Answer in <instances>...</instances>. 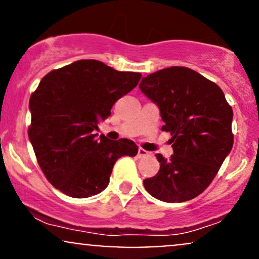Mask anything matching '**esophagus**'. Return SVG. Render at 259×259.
<instances>
[{"label":"esophagus","instance_id":"1","mask_svg":"<svg viewBox=\"0 0 259 259\" xmlns=\"http://www.w3.org/2000/svg\"><path fill=\"white\" fill-rule=\"evenodd\" d=\"M138 156H139V158H145V157L148 156V152L146 150H144V148L140 147L138 151Z\"/></svg>","mask_w":259,"mask_h":259}]
</instances>
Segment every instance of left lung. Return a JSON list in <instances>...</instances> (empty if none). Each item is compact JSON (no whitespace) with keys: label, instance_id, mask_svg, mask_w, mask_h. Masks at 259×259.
Segmentation results:
<instances>
[{"label":"left lung","instance_id":"1","mask_svg":"<svg viewBox=\"0 0 259 259\" xmlns=\"http://www.w3.org/2000/svg\"><path fill=\"white\" fill-rule=\"evenodd\" d=\"M140 89L158 106L174 154H156L160 168L144 180L154 198L169 203L198 196L214 179L234 144L233 108L215 82L186 67L142 78Z\"/></svg>","mask_w":259,"mask_h":259}]
</instances>
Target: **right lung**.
Masks as SVG:
<instances>
[{
  "label": "right lung",
  "mask_w": 259,
  "mask_h": 259,
  "mask_svg": "<svg viewBox=\"0 0 259 259\" xmlns=\"http://www.w3.org/2000/svg\"><path fill=\"white\" fill-rule=\"evenodd\" d=\"M141 74L118 72L95 59H81L44 76L31 94L28 135L41 170L56 189L74 198L100 194L114 163L138 153L135 142L96 139L112 106L138 85Z\"/></svg>",
  "instance_id": "1"
}]
</instances>
